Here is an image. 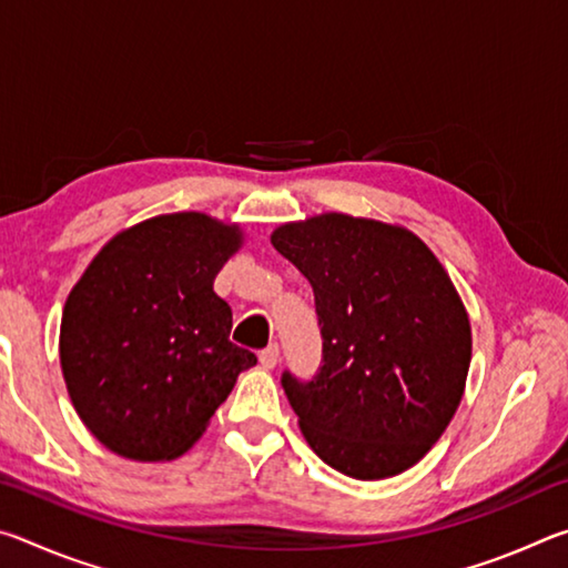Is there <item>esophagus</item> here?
Masks as SVG:
<instances>
[{
	"mask_svg": "<svg viewBox=\"0 0 568 568\" xmlns=\"http://www.w3.org/2000/svg\"><path fill=\"white\" fill-rule=\"evenodd\" d=\"M277 358H281V348H277L275 343H273V345H267L265 351H261V365H263V368H267V371L275 368V365H277Z\"/></svg>",
	"mask_w": 568,
	"mask_h": 568,
	"instance_id": "34e87169",
	"label": "esophagus"
}]
</instances>
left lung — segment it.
<instances>
[{"label": "left lung", "instance_id": "8db88e82", "mask_svg": "<svg viewBox=\"0 0 568 568\" xmlns=\"http://www.w3.org/2000/svg\"><path fill=\"white\" fill-rule=\"evenodd\" d=\"M315 295L323 365L283 373L303 436L358 480L398 476L444 436L466 390L470 321L456 285L410 230L323 213L273 230Z\"/></svg>", "mask_w": 568, "mask_h": 568}]
</instances>
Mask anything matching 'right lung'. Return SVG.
Here are the masks:
<instances>
[{
  "label": "right lung",
  "mask_w": 568,
  "mask_h": 568,
  "mask_svg": "<svg viewBox=\"0 0 568 568\" xmlns=\"http://www.w3.org/2000/svg\"><path fill=\"white\" fill-rule=\"evenodd\" d=\"M243 230L170 213L102 245L67 295L60 365L77 416L112 454L172 460L205 434L255 353L230 343L215 275Z\"/></svg>",
  "instance_id": "add662e5"
}]
</instances>
